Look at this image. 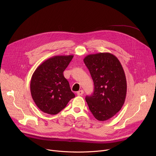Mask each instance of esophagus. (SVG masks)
Segmentation results:
<instances>
[{
  "label": "esophagus",
  "mask_w": 156,
  "mask_h": 156,
  "mask_svg": "<svg viewBox=\"0 0 156 156\" xmlns=\"http://www.w3.org/2000/svg\"><path fill=\"white\" fill-rule=\"evenodd\" d=\"M83 93H84V91H83V90H80V91H78L77 92V95H78V96H82L83 94Z\"/></svg>",
  "instance_id": "obj_1"
}]
</instances>
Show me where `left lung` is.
Wrapping results in <instances>:
<instances>
[{"instance_id": "left-lung-1", "label": "left lung", "mask_w": 156, "mask_h": 156, "mask_svg": "<svg viewBox=\"0 0 156 156\" xmlns=\"http://www.w3.org/2000/svg\"><path fill=\"white\" fill-rule=\"evenodd\" d=\"M93 78L94 90L85 99L94 117L106 121L114 117L124 104L126 80L119 59L108 52L90 54L83 60Z\"/></svg>"}]
</instances>
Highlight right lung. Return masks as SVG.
Wrapping results in <instances>:
<instances>
[{
    "instance_id": "obj_1",
    "label": "right lung",
    "mask_w": 156,
    "mask_h": 156,
    "mask_svg": "<svg viewBox=\"0 0 156 156\" xmlns=\"http://www.w3.org/2000/svg\"><path fill=\"white\" fill-rule=\"evenodd\" d=\"M73 57L55 55L41 63L33 73L30 83L32 98L43 112L55 115L75 97L63 72Z\"/></svg>"
}]
</instances>
